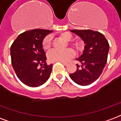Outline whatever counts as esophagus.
<instances>
[{"instance_id":"esophagus-1","label":"esophagus","mask_w":121,"mask_h":121,"mask_svg":"<svg viewBox=\"0 0 121 121\" xmlns=\"http://www.w3.org/2000/svg\"><path fill=\"white\" fill-rule=\"evenodd\" d=\"M61 63H62L63 65H65V66H67V65H69V63H65V62H61Z\"/></svg>"}]
</instances>
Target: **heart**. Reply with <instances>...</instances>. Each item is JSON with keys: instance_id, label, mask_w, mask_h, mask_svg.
<instances>
[{"instance_id": "obj_1", "label": "heart", "mask_w": 121, "mask_h": 121, "mask_svg": "<svg viewBox=\"0 0 121 121\" xmlns=\"http://www.w3.org/2000/svg\"><path fill=\"white\" fill-rule=\"evenodd\" d=\"M60 36L67 41H70L72 38L71 34L68 32H63V33H61ZM51 37L49 36H47L43 40L42 48L44 51H49V49H51ZM69 44L77 50H79L80 49V45L77 42H70ZM74 56H75V52L72 49H67L63 51L54 50L48 54L47 58H48V60L51 63H55V62H61H61H67L70 59L74 58Z\"/></svg>"}]
</instances>
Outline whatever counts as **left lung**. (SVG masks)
Here are the masks:
<instances>
[{
    "instance_id": "1",
    "label": "left lung",
    "mask_w": 121,
    "mask_h": 121,
    "mask_svg": "<svg viewBox=\"0 0 121 121\" xmlns=\"http://www.w3.org/2000/svg\"><path fill=\"white\" fill-rule=\"evenodd\" d=\"M71 32L79 36L85 42L83 54L77 59L76 71L70 78L79 85H89L101 76L105 67L109 51V43L104 36L98 31L90 29H73Z\"/></svg>"
}]
</instances>
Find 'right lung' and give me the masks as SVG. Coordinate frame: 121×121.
<instances>
[{
  "instance_id": "right-lung-1",
  "label": "right lung",
  "mask_w": 121,
  "mask_h": 121,
  "mask_svg": "<svg viewBox=\"0 0 121 121\" xmlns=\"http://www.w3.org/2000/svg\"><path fill=\"white\" fill-rule=\"evenodd\" d=\"M52 31L33 29L21 33L10 48L11 64L22 83L31 87L42 85L49 78L52 65H47L42 41Z\"/></svg>"
}]
</instances>
